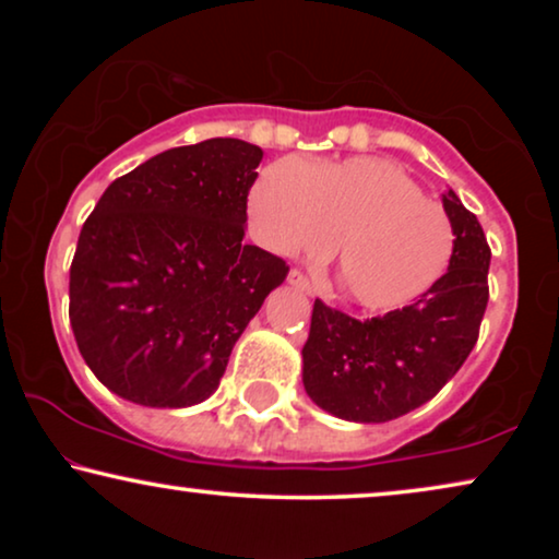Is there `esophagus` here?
Here are the masks:
<instances>
[{
	"instance_id": "1",
	"label": "esophagus",
	"mask_w": 559,
	"mask_h": 559,
	"mask_svg": "<svg viewBox=\"0 0 559 559\" xmlns=\"http://www.w3.org/2000/svg\"><path fill=\"white\" fill-rule=\"evenodd\" d=\"M287 282H289V285H293V287L302 289L305 295H312V293H316V289H312V285H310V280L305 277L302 272H297V270H289V274H287Z\"/></svg>"
}]
</instances>
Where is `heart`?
Returning <instances> with one entry per match:
<instances>
[{
	"mask_svg": "<svg viewBox=\"0 0 559 559\" xmlns=\"http://www.w3.org/2000/svg\"><path fill=\"white\" fill-rule=\"evenodd\" d=\"M257 234L282 257H325L350 302L392 312L445 277L455 226L400 167L377 157L302 167L280 159L249 193Z\"/></svg>",
	"mask_w": 559,
	"mask_h": 559,
	"instance_id": "heart-1",
	"label": "heart"
}]
</instances>
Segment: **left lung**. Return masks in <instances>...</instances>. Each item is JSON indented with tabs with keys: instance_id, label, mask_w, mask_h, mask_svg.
I'll list each match as a JSON object with an SVG mask.
<instances>
[{
	"instance_id": "1",
	"label": "left lung",
	"mask_w": 559,
	"mask_h": 559,
	"mask_svg": "<svg viewBox=\"0 0 559 559\" xmlns=\"http://www.w3.org/2000/svg\"><path fill=\"white\" fill-rule=\"evenodd\" d=\"M442 209L455 226L445 277L402 310L356 320L312 305L302 384L320 409L348 423H389L430 402L476 346L488 302V249L478 218L453 190Z\"/></svg>"
}]
</instances>
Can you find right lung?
<instances>
[{
    "label": "right lung",
    "mask_w": 559,
    "mask_h": 559,
    "mask_svg": "<svg viewBox=\"0 0 559 559\" xmlns=\"http://www.w3.org/2000/svg\"><path fill=\"white\" fill-rule=\"evenodd\" d=\"M264 152L216 136L104 190L71 264V328L106 389L178 409L218 389L234 343L289 266L243 241Z\"/></svg>",
    "instance_id": "1"
}]
</instances>
